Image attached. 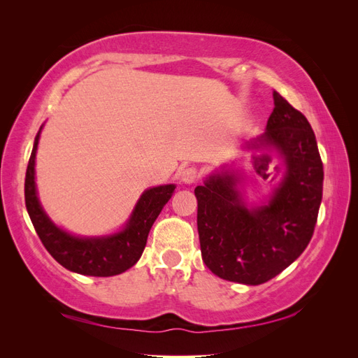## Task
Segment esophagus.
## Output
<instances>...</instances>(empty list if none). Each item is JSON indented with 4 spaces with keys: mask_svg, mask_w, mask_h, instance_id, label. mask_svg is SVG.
Here are the masks:
<instances>
[{
    "mask_svg": "<svg viewBox=\"0 0 358 358\" xmlns=\"http://www.w3.org/2000/svg\"><path fill=\"white\" fill-rule=\"evenodd\" d=\"M199 179V171L197 169L194 167H188V169H183L180 171V180L183 183H194Z\"/></svg>",
    "mask_w": 358,
    "mask_h": 358,
    "instance_id": "34e87169",
    "label": "esophagus"
}]
</instances>
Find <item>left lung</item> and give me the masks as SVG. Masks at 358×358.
Listing matches in <instances>:
<instances>
[{
  "mask_svg": "<svg viewBox=\"0 0 358 358\" xmlns=\"http://www.w3.org/2000/svg\"><path fill=\"white\" fill-rule=\"evenodd\" d=\"M266 131L245 149L275 150L285 171L267 201L248 206L237 170L222 169L194 189L201 257L212 273L259 285L294 263L315 229L322 199V161L305 115L273 91Z\"/></svg>",
  "mask_w": 358,
  "mask_h": 358,
  "instance_id": "8db88e82",
  "label": "left lung"
}]
</instances>
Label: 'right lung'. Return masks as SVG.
Returning a JSON list of instances; mask_svg holds the SVG:
<instances>
[{"label": "right lung", "mask_w": 358, "mask_h": 358, "mask_svg": "<svg viewBox=\"0 0 358 358\" xmlns=\"http://www.w3.org/2000/svg\"><path fill=\"white\" fill-rule=\"evenodd\" d=\"M40 127L25 176V204L32 225L48 252L70 272L86 276H115L133 267L142 257L150 227L175 192V183L146 189L122 230L109 236L82 237L62 230L41 208L36 188V154Z\"/></svg>", "instance_id": "1"}]
</instances>
